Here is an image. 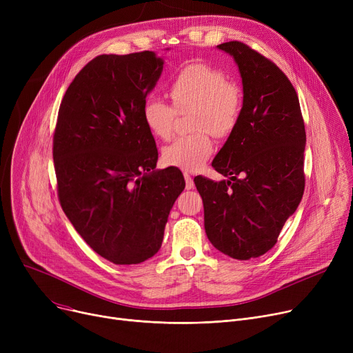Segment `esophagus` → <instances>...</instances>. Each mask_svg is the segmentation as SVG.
Here are the masks:
<instances>
[{
    "mask_svg": "<svg viewBox=\"0 0 353 353\" xmlns=\"http://www.w3.org/2000/svg\"><path fill=\"white\" fill-rule=\"evenodd\" d=\"M184 180H186V189H188V190H190V189L194 188V181H193L192 176H190L188 172H184Z\"/></svg>",
    "mask_w": 353,
    "mask_h": 353,
    "instance_id": "1",
    "label": "esophagus"
}]
</instances>
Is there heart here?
<instances>
[{
  "instance_id": "heart-1",
  "label": "heart",
  "mask_w": 353,
  "mask_h": 353,
  "mask_svg": "<svg viewBox=\"0 0 353 353\" xmlns=\"http://www.w3.org/2000/svg\"><path fill=\"white\" fill-rule=\"evenodd\" d=\"M173 107L150 96L143 103V120L154 137L169 140L173 136L176 113L193 110L190 127L196 133L174 140L163 150V160L186 172L201 169L213 153L209 132L217 139L229 137L242 114L240 88L220 70L192 63L174 74L169 88Z\"/></svg>"
}]
</instances>
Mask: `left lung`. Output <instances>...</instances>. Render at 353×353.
Wrapping results in <instances>:
<instances>
[{
	"label": "left lung",
	"mask_w": 353,
	"mask_h": 353,
	"mask_svg": "<svg viewBox=\"0 0 353 353\" xmlns=\"http://www.w3.org/2000/svg\"><path fill=\"white\" fill-rule=\"evenodd\" d=\"M243 83L240 120L212 165L228 180L194 177L210 243L248 261L270 250L305 190V123L296 90L265 55L240 41L217 46Z\"/></svg>",
	"instance_id": "8db88e82"
}]
</instances>
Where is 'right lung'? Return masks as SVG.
Wrapping results in <instances>:
<instances>
[{"instance_id":"right-lung-1","label":"right lung","mask_w":353,"mask_h":353,"mask_svg":"<svg viewBox=\"0 0 353 353\" xmlns=\"http://www.w3.org/2000/svg\"><path fill=\"white\" fill-rule=\"evenodd\" d=\"M163 71L153 51L92 59L68 85L52 139L60 205L85 243L114 265H137L161 248L184 177L156 170L143 103Z\"/></svg>"}]
</instances>
